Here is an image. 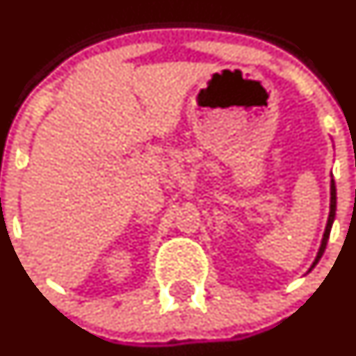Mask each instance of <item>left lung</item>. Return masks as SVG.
I'll list each match as a JSON object with an SVG mask.
<instances>
[{"instance_id": "obj_1", "label": "left lung", "mask_w": 356, "mask_h": 356, "mask_svg": "<svg viewBox=\"0 0 356 356\" xmlns=\"http://www.w3.org/2000/svg\"><path fill=\"white\" fill-rule=\"evenodd\" d=\"M331 198H330V216H327V222H326V229H324V234H323V239H321V246L319 250H317V254L314 258V261H312L311 268L307 270V273H311V270L314 268L317 265V261L321 259V256H323L324 250H326V244H327V239H330V232H331V227H332V222H334V217H336V185H334V179H332V175H331Z\"/></svg>"}]
</instances>
